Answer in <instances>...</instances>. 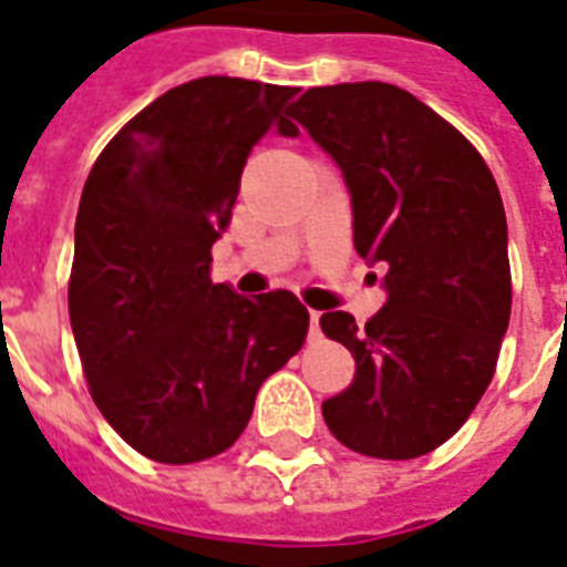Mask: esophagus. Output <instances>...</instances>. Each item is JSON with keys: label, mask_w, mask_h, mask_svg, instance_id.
Masks as SVG:
<instances>
[{"label": "esophagus", "mask_w": 567, "mask_h": 567, "mask_svg": "<svg viewBox=\"0 0 567 567\" xmlns=\"http://www.w3.org/2000/svg\"><path fill=\"white\" fill-rule=\"evenodd\" d=\"M320 338V315L318 311H309V341H318Z\"/></svg>", "instance_id": "34e87169"}]
</instances>
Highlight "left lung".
I'll use <instances>...</instances> for the list:
<instances>
[{
  "instance_id": "obj_1",
  "label": "left lung",
  "mask_w": 567,
  "mask_h": 567,
  "mask_svg": "<svg viewBox=\"0 0 567 567\" xmlns=\"http://www.w3.org/2000/svg\"><path fill=\"white\" fill-rule=\"evenodd\" d=\"M293 120L344 173L355 252L385 265L388 300L364 327L347 311L320 318L355 359L323 421L362 456L432 453L485 394L509 327L497 182L456 126L396 84L311 87Z\"/></svg>"
}]
</instances>
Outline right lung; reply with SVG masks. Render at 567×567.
Returning <instances> with one entry per match:
<instances>
[{"label":"right lung","instance_id":"add662e5","mask_svg":"<svg viewBox=\"0 0 567 567\" xmlns=\"http://www.w3.org/2000/svg\"><path fill=\"white\" fill-rule=\"evenodd\" d=\"M297 87L205 75L173 87L111 137L84 182L70 323L102 417L164 465L229 450L261 382L300 353L309 311L291 291L247 300L212 282V244L249 150L293 137Z\"/></svg>","mask_w":567,"mask_h":567}]
</instances>
